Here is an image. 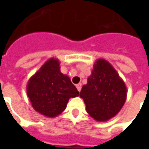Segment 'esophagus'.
<instances>
[{
    "label": "esophagus",
    "mask_w": 149,
    "mask_h": 149,
    "mask_svg": "<svg viewBox=\"0 0 149 149\" xmlns=\"http://www.w3.org/2000/svg\"><path fill=\"white\" fill-rule=\"evenodd\" d=\"M76 87H77V90L79 91V92H81V83H79V84H77V85H76Z\"/></svg>",
    "instance_id": "esophagus-1"
}]
</instances>
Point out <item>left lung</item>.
I'll use <instances>...</instances> for the list:
<instances>
[{"label": "left lung", "mask_w": 149, "mask_h": 149, "mask_svg": "<svg viewBox=\"0 0 149 149\" xmlns=\"http://www.w3.org/2000/svg\"><path fill=\"white\" fill-rule=\"evenodd\" d=\"M80 97L86 111L97 121L109 120L118 113L127 98V88L118 72L109 62L98 59L83 85Z\"/></svg>", "instance_id": "obj_1"}]
</instances>
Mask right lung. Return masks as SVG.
<instances>
[{
    "mask_svg": "<svg viewBox=\"0 0 149 149\" xmlns=\"http://www.w3.org/2000/svg\"><path fill=\"white\" fill-rule=\"evenodd\" d=\"M27 95L34 109L52 118L64 112L68 100L78 97L79 92L61 72L58 59L52 57L29 80Z\"/></svg>",
    "mask_w": 149,
    "mask_h": 149,
    "instance_id": "obj_1",
    "label": "right lung"
}]
</instances>
